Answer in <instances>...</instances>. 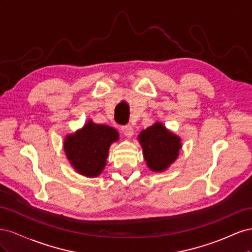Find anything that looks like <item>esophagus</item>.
<instances>
[{
  "mask_svg": "<svg viewBox=\"0 0 252 252\" xmlns=\"http://www.w3.org/2000/svg\"><path fill=\"white\" fill-rule=\"evenodd\" d=\"M121 129H122V131H123V133L127 136V138H131L133 134V128L131 125H129V124L124 125V126H122Z\"/></svg>",
  "mask_w": 252,
  "mask_h": 252,
  "instance_id": "esophagus-1",
  "label": "esophagus"
}]
</instances>
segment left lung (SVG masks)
<instances>
[{
  "label": "left lung",
  "mask_w": 252,
  "mask_h": 252,
  "mask_svg": "<svg viewBox=\"0 0 252 252\" xmlns=\"http://www.w3.org/2000/svg\"><path fill=\"white\" fill-rule=\"evenodd\" d=\"M145 161L151 170L163 171L175 161L181 149L179 136L167 130L161 123H156L139 135Z\"/></svg>",
  "instance_id": "8db88e82"
}]
</instances>
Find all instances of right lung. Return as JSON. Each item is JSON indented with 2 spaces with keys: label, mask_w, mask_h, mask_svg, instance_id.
I'll return each mask as SVG.
<instances>
[{
  "label": "right lung",
  "mask_w": 252,
  "mask_h": 252,
  "mask_svg": "<svg viewBox=\"0 0 252 252\" xmlns=\"http://www.w3.org/2000/svg\"><path fill=\"white\" fill-rule=\"evenodd\" d=\"M118 139L116 129L90 121L81 130L66 136L64 149L75 170L85 177L94 178L104 169L109 146Z\"/></svg>",
  "instance_id": "1"
}]
</instances>
